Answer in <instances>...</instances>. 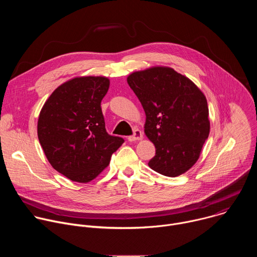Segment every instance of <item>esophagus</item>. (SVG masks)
I'll return each instance as SVG.
<instances>
[{
    "label": "esophagus",
    "mask_w": 257,
    "mask_h": 257,
    "mask_svg": "<svg viewBox=\"0 0 257 257\" xmlns=\"http://www.w3.org/2000/svg\"><path fill=\"white\" fill-rule=\"evenodd\" d=\"M127 139H128V141H130V142H133V141H136V140H141V139H142V133H141L140 130L135 129L133 135L128 136Z\"/></svg>",
    "instance_id": "obj_1"
}]
</instances>
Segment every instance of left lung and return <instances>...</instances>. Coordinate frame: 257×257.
<instances>
[{
  "label": "left lung",
  "mask_w": 257,
  "mask_h": 257,
  "mask_svg": "<svg viewBox=\"0 0 257 257\" xmlns=\"http://www.w3.org/2000/svg\"><path fill=\"white\" fill-rule=\"evenodd\" d=\"M127 82L145 112L144 133L156 146L149 166L168 177L184 174L199 159L209 134L205 95L170 67L133 72Z\"/></svg>",
  "instance_id": "left-lung-1"
}]
</instances>
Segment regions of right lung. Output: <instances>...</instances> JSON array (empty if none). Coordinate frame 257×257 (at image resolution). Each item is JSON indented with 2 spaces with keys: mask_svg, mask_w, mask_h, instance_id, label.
I'll use <instances>...</instances> for the list:
<instances>
[{
  "mask_svg": "<svg viewBox=\"0 0 257 257\" xmlns=\"http://www.w3.org/2000/svg\"><path fill=\"white\" fill-rule=\"evenodd\" d=\"M103 76L73 78L54 90L38 121V136L52 167L71 181L87 183L109 164L124 139L107 134L100 102Z\"/></svg>",
  "mask_w": 257,
  "mask_h": 257,
  "instance_id": "obj_1",
  "label": "right lung"
}]
</instances>
